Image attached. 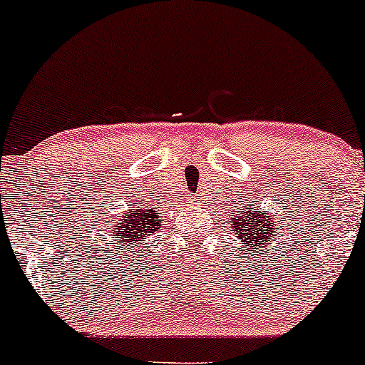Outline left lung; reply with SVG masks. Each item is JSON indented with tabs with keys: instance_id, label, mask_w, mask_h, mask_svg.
I'll return each instance as SVG.
<instances>
[{
	"instance_id": "1",
	"label": "left lung",
	"mask_w": 365,
	"mask_h": 365,
	"mask_svg": "<svg viewBox=\"0 0 365 365\" xmlns=\"http://www.w3.org/2000/svg\"><path fill=\"white\" fill-rule=\"evenodd\" d=\"M237 212H240L238 217H235V212L232 215V233H235L247 242V245L259 247L266 245V242H269V238L276 237V230L273 225V217L267 216V212H262L261 209L255 207H244V209H235ZM245 215V218H242Z\"/></svg>"
}]
</instances>
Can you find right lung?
Masks as SVG:
<instances>
[{
  "mask_svg": "<svg viewBox=\"0 0 365 365\" xmlns=\"http://www.w3.org/2000/svg\"><path fill=\"white\" fill-rule=\"evenodd\" d=\"M156 230H159L158 211L142 207L139 204V209H130V216H127V220L116 221L111 232L115 240L127 242V244L132 242L133 247L137 242H140V238L153 235Z\"/></svg>",
  "mask_w": 365,
  "mask_h": 365,
  "instance_id": "obj_1",
  "label": "right lung"
}]
</instances>
